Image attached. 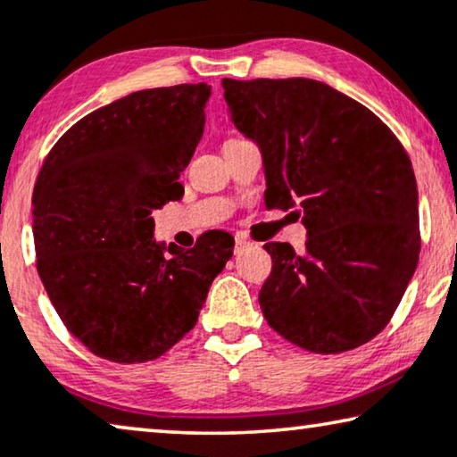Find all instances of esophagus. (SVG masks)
Returning a JSON list of instances; mask_svg holds the SVG:
<instances>
[{"label":"esophagus","instance_id":"1","mask_svg":"<svg viewBox=\"0 0 457 457\" xmlns=\"http://www.w3.org/2000/svg\"><path fill=\"white\" fill-rule=\"evenodd\" d=\"M249 245H251V241L245 239L243 235H237L235 237V253H239V251H243L245 247H249Z\"/></svg>","mask_w":457,"mask_h":457}]
</instances>
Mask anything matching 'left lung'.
Returning <instances> with one entry per match:
<instances>
[{
	"label": "left lung",
	"instance_id": "left-lung-1",
	"mask_svg": "<svg viewBox=\"0 0 457 457\" xmlns=\"http://www.w3.org/2000/svg\"><path fill=\"white\" fill-rule=\"evenodd\" d=\"M222 88L230 121L262 150L266 206H296L307 228L303 255L263 245L272 255L263 317L309 353L362 346L392 320L419 263V191L404 146L323 82L224 78Z\"/></svg>",
	"mask_w": 457,
	"mask_h": 457
}]
</instances>
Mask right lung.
<instances>
[{
    "mask_svg": "<svg viewBox=\"0 0 457 457\" xmlns=\"http://www.w3.org/2000/svg\"><path fill=\"white\" fill-rule=\"evenodd\" d=\"M208 98L206 82L131 92L71 125L37 177L38 276L63 326L101 359L131 365L175 346L233 255L222 230L187 251L152 239V210L183 195L177 179L202 140Z\"/></svg>",
    "mask_w": 457,
    "mask_h": 457,
    "instance_id": "add662e5",
    "label": "right lung"
}]
</instances>
